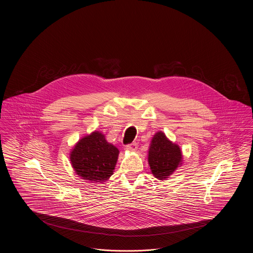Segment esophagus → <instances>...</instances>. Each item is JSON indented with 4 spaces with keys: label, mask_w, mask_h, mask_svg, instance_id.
<instances>
[{
    "label": "esophagus",
    "mask_w": 253,
    "mask_h": 253,
    "mask_svg": "<svg viewBox=\"0 0 253 253\" xmlns=\"http://www.w3.org/2000/svg\"><path fill=\"white\" fill-rule=\"evenodd\" d=\"M125 149H126L127 151H136V149H137V144H136V142L131 143V144H128V145L125 147Z\"/></svg>",
    "instance_id": "1"
}]
</instances>
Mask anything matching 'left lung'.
<instances>
[{
    "mask_svg": "<svg viewBox=\"0 0 253 253\" xmlns=\"http://www.w3.org/2000/svg\"><path fill=\"white\" fill-rule=\"evenodd\" d=\"M148 164L157 179L169 178L182 165V152L179 145L170 141L163 132H157L148 149Z\"/></svg>",
    "mask_w": 253,
    "mask_h": 253,
    "instance_id": "obj_1",
    "label": "left lung"
}]
</instances>
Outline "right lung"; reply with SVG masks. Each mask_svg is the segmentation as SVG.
I'll use <instances>...</instances> for the list:
<instances>
[{
	"mask_svg": "<svg viewBox=\"0 0 253 253\" xmlns=\"http://www.w3.org/2000/svg\"><path fill=\"white\" fill-rule=\"evenodd\" d=\"M118 154L114 144L109 143L102 133L94 131L75 144L70 152V162L82 179L103 183L114 173Z\"/></svg>",
	"mask_w": 253,
	"mask_h": 253,
	"instance_id": "right-lung-1",
	"label": "right lung"
}]
</instances>
